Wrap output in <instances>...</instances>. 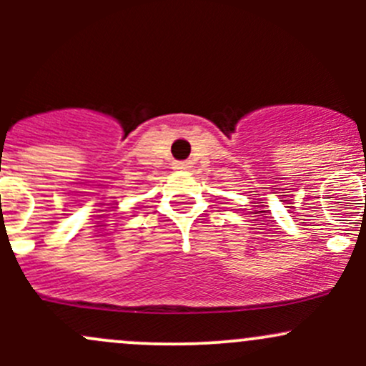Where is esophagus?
Listing matches in <instances>:
<instances>
[{"label":"esophagus","instance_id":"34e87169","mask_svg":"<svg viewBox=\"0 0 366 366\" xmlns=\"http://www.w3.org/2000/svg\"><path fill=\"white\" fill-rule=\"evenodd\" d=\"M187 168H189V162L187 161L173 162V169H179V172H182V169H187Z\"/></svg>","mask_w":366,"mask_h":366}]
</instances>
